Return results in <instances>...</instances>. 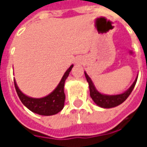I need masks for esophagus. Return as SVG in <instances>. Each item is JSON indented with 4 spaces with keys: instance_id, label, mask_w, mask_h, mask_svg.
Instances as JSON below:
<instances>
[{
    "instance_id": "34e87169",
    "label": "esophagus",
    "mask_w": 147,
    "mask_h": 147,
    "mask_svg": "<svg viewBox=\"0 0 147 147\" xmlns=\"http://www.w3.org/2000/svg\"><path fill=\"white\" fill-rule=\"evenodd\" d=\"M76 64H80L81 62H80V60H78V61H76Z\"/></svg>"
}]
</instances>
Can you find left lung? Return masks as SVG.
I'll list each match as a JSON object with an SVG mask.
<instances>
[{
  "mask_svg": "<svg viewBox=\"0 0 147 147\" xmlns=\"http://www.w3.org/2000/svg\"><path fill=\"white\" fill-rule=\"evenodd\" d=\"M84 73H85L86 81L88 82V84H89L90 95L91 97V98L93 99V101L94 102L96 105H98L99 107L105 109L113 108V107H116L117 105L122 104L131 94V93L136 86L137 79H138V77H136L132 85L130 86L129 89L127 90L125 92L122 93L120 94H116V95H107V94H101L99 91H98L89 76L86 73V71Z\"/></svg>",
  "mask_w": 147,
  "mask_h": 147,
  "instance_id": "1",
  "label": "left lung"
}]
</instances>
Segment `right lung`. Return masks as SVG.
Instances as JSON below:
<instances>
[{"label":"right lung","mask_w":147,"mask_h":147,"mask_svg":"<svg viewBox=\"0 0 147 147\" xmlns=\"http://www.w3.org/2000/svg\"><path fill=\"white\" fill-rule=\"evenodd\" d=\"M73 65H71L70 67L65 71L61 82L53 92L41 98H34L25 95L19 89L16 80H14L15 88L22 103L31 112L42 116H52L58 113L64 108L65 100L64 91V83Z\"/></svg>","instance_id":"add662e5"}]
</instances>
